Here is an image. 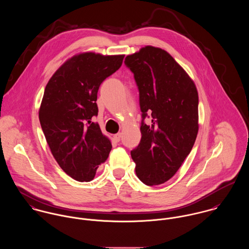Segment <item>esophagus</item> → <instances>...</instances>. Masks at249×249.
<instances>
[{
    "label": "esophagus",
    "instance_id": "esophagus-1",
    "mask_svg": "<svg viewBox=\"0 0 249 249\" xmlns=\"http://www.w3.org/2000/svg\"><path fill=\"white\" fill-rule=\"evenodd\" d=\"M121 138H122V133H117L113 136V139H114L115 142H120Z\"/></svg>",
    "mask_w": 249,
    "mask_h": 249
}]
</instances>
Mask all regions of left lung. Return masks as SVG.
Segmentation results:
<instances>
[{"label":"left lung","instance_id":"obj_1","mask_svg":"<svg viewBox=\"0 0 249 249\" xmlns=\"http://www.w3.org/2000/svg\"><path fill=\"white\" fill-rule=\"evenodd\" d=\"M140 93L142 139L131 151L138 178L147 186L173 178L198 132V93L194 80L165 50L144 46L125 57Z\"/></svg>","mask_w":249,"mask_h":249}]
</instances>
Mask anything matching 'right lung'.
<instances>
[{"mask_svg":"<svg viewBox=\"0 0 249 249\" xmlns=\"http://www.w3.org/2000/svg\"><path fill=\"white\" fill-rule=\"evenodd\" d=\"M124 54L79 53L52 75L39 108V121L60 168L79 182L93 180L112 148L98 123L96 104L102 82L123 64Z\"/></svg>","mask_w":249,"mask_h":249,"instance_id":"1","label":"right lung"}]
</instances>
